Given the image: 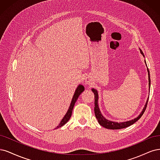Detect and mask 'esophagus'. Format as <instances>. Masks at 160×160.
<instances>
[{"label": "esophagus", "mask_w": 160, "mask_h": 160, "mask_svg": "<svg viewBox=\"0 0 160 160\" xmlns=\"http://www.w3.org/2000/svg\"><path fill=\"white\" fill-rule=\"evenodd\" d=\"M84 83H85V84H92V81H91V80H90L88 78H86V79H85V82H84Z\"/></svg>", "instance_id": "obj_1"}]
</instances>
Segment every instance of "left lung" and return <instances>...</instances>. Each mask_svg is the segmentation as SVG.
<instances>
[{
    "mask_svg": "<svg viewBox=\"0 0 160 160\" xmlns=\"http://www.w3.org/2000/svg\"><path fill=\"white\" fill-rule=\"evenodd\" d=\"M140 53L143 55V56L144 57V54H143V52H142L141 49H140ZM145 64L147 66L146 60H145ZM147 70H148V73L149 91V90H150V84H151L150 75H149V71L148 68H147ZM92 91L93 92L94 94V98H94V100H95V101H94V104H95L94 112H95V116H96V118H97L98 122V123L102 126H103L104 128H106L107 129H110V130H119V129L125 128H127L128 126L132 125L133 123H134L135 122H136L142 117V116L144 112H145V110L146 109V107H147V104H148V98H149V97H148L146 104H145V106H144L142 111L141 112L140 115H138V117H136V118H133V119H132L131 120H129V121L123 122H113V121H110V120H107L106 118L102 114V113L100 110L99 106H98V99H99L98 93L97 90H96L94 88H92Z\"/></svg>",
    "mask_w": 160,
    "mask_h": 160,
    "instance_id": "obj_1",
    "label": "left lung"
}]
</instances>
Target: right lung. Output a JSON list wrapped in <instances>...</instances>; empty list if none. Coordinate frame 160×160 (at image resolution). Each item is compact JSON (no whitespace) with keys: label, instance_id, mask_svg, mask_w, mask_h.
Listing matches in <instances>:
<instances>
[{"label":"right lung","instance_id":"right-lung-1","mask_svg":"<svg viewBox=\"0 0 160 160\" xmlns=\"http://www.w3.org/2000/svg\"><path fill=\"white\" fill-rule=\"evenodd\" d=\"M84 87L82 86V85H81V84H79L78 86V87L76 88V89L74 94L73 95L72 99L70 105L69 106V108H68V111H67L66 114H65V116L62 118V120L60 121V123H59V125L57 127H56V128H60L62 126H63L65 124V123H66L67 122H68V120H70V117L72 116V110H73V108H74L75 103H76V100H78L79 96L81 94V93H82V92H84Z\"/></svg>","mask_w":160,"mask_h":160}]
</instances>
